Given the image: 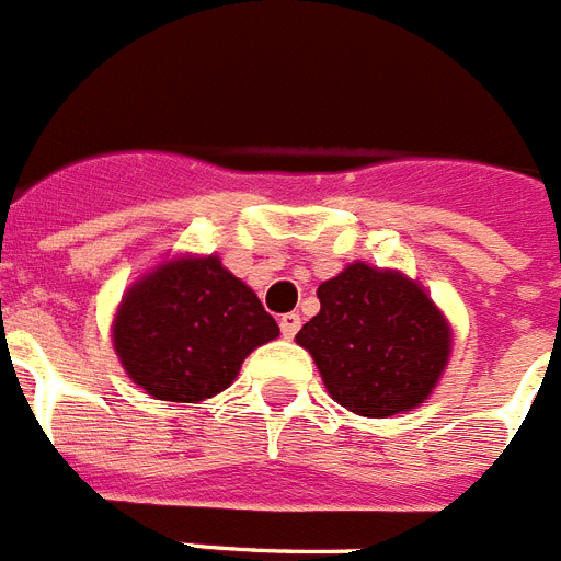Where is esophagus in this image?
<instances>
[{
	"instance_id": "esophagus-1",
	"label": "esophagus",
	"mask_w": 561,
	"mask_h": 561,
	"mask_svg": "<svg viewBox=\"0 0 561 561\" xmlns=\"http://www.w3.org/2000/svg\"><path fill=\"white\" fill-rule=\"evenodd\" d=\"M299 328H301L299 313H285L279 319V330H282V335H285V339H294V335L299 333Z\"/></svg>"
}]
</instances>
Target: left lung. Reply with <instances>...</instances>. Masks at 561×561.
<instances>
[{
  "mask_svg": "<svg viewBox=\"0 0 561 561\" xmlns=\"http://www.w3.org/2000/svg\"><path fill=\"white\" fill-rule=\"evenodd\" d=\"M316 296L321 310L296 341L341 407L389 417L426 401L449 362L451 333L421 285L355 262Z\"/></svg>",
  "mask_w": 561,
  "mask_h": 561,
  "instance_id": "1",
  "label": "left lung"
}]
</instances>
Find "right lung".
Instances as JSON below:
<instances>
[{
	"mask_svg": "<svg viewBox=\"0 0 561 561\" xmlns=\"http://www.w3.org/2000/svg\"><path fill=\"white\" fill-rule=\"evenodd\" d=\"M112 335L140 389L158 401L194 403L222 392L279 324L217 256H203L165 262L129 287Z\"/></svg>",
	"mask_w": 561,
	"mask_h": 561,
	"instance_id": "add662e5",
	"label": "right lung"
}]
</instances>
